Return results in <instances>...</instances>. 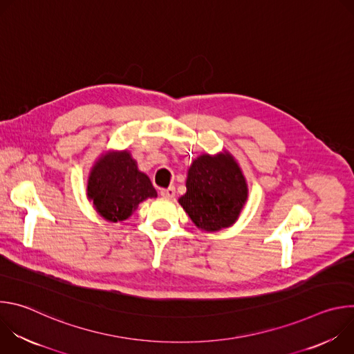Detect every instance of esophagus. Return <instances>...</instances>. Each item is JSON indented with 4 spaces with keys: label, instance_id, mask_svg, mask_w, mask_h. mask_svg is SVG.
I'll list each match as a JSON object with an SVG mask.
<instances>
[{
    "label": "esophagus",
    "instance_id": "obj_1",
    "mask_svg": "<svg viewBox=\"0 0 354 354\" xmlns=\"http://www.w3.org/2000/svg\"><path fill=\"white\" fill-rule=\"evenodd\" d=\"M160 194H161L162 197H165V198H172V197L175 196V187L171 186V187H168V189H161Z\"/></svg>",
    "mask_w": 354,
    "mask_h": 354
}]
</instances>
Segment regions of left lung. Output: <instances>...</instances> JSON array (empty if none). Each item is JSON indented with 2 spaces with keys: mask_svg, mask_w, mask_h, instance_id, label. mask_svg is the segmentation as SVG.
Returning a JSON list of instances; mask_svg holds the SVG:
<instances>
[{
  "mask_svg": "<svg viewBox=\"0 0 354 354\" xmlns=\"http://www.w3.org/2000/svg\"><path fill=\"white\" fill-rule=\"evenodd\" d=\"M248 193L238 161L223 149L218 154H200L192 161L186 193L178 201L200 231L213 234L236 223Z\"/></svg>",
  "mask_w": 354,
  "mask_h": 354,
  "instance_id": "1",
  "label": "left lung"
}]
</instances>
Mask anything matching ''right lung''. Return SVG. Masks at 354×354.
Wrapping results in <instances>:
<instances>
[{"label": "right lung", "instance_id": "obj_1", "mask_svg": "<svg viewBox=\"0 0 354 354\" xmlns=\"http://www.w3.org/2000/svg\"><path fill=\"white\" fill-rule=\"evenodd\" d=\"M86 197L100 217L118 223L131 217L144 200L156 198L157 190L138 169L130 151L109 149L95 160L89 171Z\"/></svg>", "mask_w": 354, "mask_h": 354}]
</instances>
